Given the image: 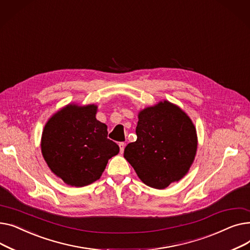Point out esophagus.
I'll return each instance as SVG.
<instances>
[{"label":"esophagus","instance_id":"34e87169","mask_svg":"<svg viewBox=\"0 0 250 250\" xmlns=\"http://www.w3.org/2000/svg\"><path fill=\"white\" fill-rule=\"evenodd\" d=\"M118 146H120V150H121V153L123 154V153H124V151H125V144L124 142H122V143H120V144H118Z\"/></svg>","mask_w":250,"mask_h":250}]
</instances>
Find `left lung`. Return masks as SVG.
<instances>
[{
  "label": "left lung",
  "mask_w": 250,
  "mask_h": 250,
  "mask_svg": "<svg viewBox=\"0 0 250 250\" xmlns=\"http://www.w3.org/2000/svg\"><path fill=\"white\" fill-rule=\"evenodd\" d=\"M137 141L124 157L139 178L150 188L163 189L185 176L194 160L198 137L189 116L167 100L139 112Z\"/></svg>",
  "instance_id": "1"
}]
</instances>
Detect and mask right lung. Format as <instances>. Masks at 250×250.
<instances>
[{
	"mask_svg": "<svg viewBox=\"0 0 250 250\" xmlns=\"http://www.w3.org/2000/svg\"><path fill=\"white\" fill-rule=\"evenodd\" d=\"M97 106L68 104L44 125L42 153L49 169L69 186L82 188L102 175L120 147L107 139V125L96 120Z\"/></svg>",
	"mask_w": 250,
	"mask_h": 250,
	"instance_id": "add662e5",
	"label": "right lung"
}]
</instances>
